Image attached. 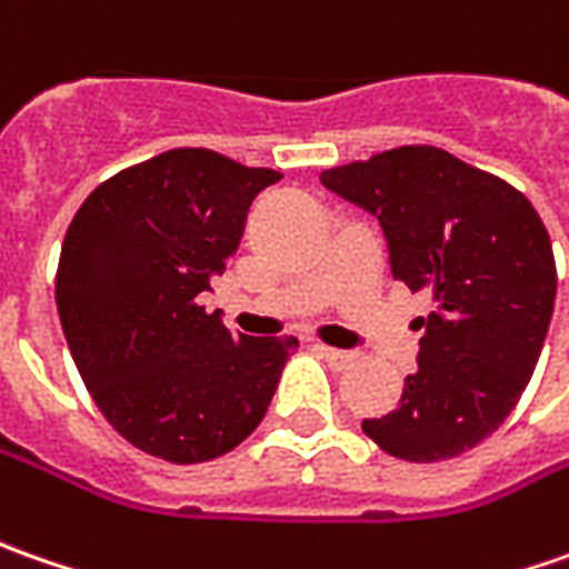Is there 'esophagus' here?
<instances>
[{
    "label": "esophagus",
    "instance_id": "34e87169",
    "mask_svg": "<svg viewBox=\"0 0 569 569\" xmlns=\"http://www.w3.org/2000/svg\"><path fill=\"white\" fill-rule=\"evenodd\" d=\"M318 352H321L323 359L330 365H337V368H346V365H352V352H346V349H333V346H318Z\"/></svg>",
    "mask_w": 569,
    "mask_h": 569
}]
</instances>
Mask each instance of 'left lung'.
Segmentation results:
<instances>
[{
    "instance_id": "8db88e82",
    "label": "left lung",
    "mask_w": 569,
    "mask_h": 569,
    "mask_svg": "<svg viewBox=\"0 0 569 569\" xmlns=\"http://www.w3.org/2000/svg\"><path fill=\"white\" fill-rule=\"evenodd\" d=\"M321 182L378 217L393 280L435 299L400 406L362 431L397 460L460 457L536 371L558 292L548 229L522 191L431 144L323 169Z\"/></svg>"
}]
</instances>
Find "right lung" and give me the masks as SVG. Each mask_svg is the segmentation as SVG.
<instances>
[{"mask_svg":"<svg viewBox=\"0 0 569 569\" xmlns=\"http://www.w3.org/2000/svg\"><path fill=\"white\" fill-rule=\"evenodd\" d=\"M280 179L213 150H167L93 188L71 220L56 273L71 359L109 425L150 457L188 466L239 447L299 346L232 337L198 305L254 194Z\"/></svg>","mask_w":569,"mask_h":569,"instance_id":"right-lung-1","label":"right lung"}]
</instances>
